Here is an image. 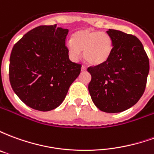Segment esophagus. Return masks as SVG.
Here are the masks:
<instances>
[{
    "instance_id": "esophagus-1",
    "label": "esophagus",
    "mask_w": 154,
    "mask_h": 154,
    "mask_svg": "<svg viewBox=\"0 0 154 154\" xmlns=\"http://www.w3.org/2000/svg\"><path fill=\"white\" fill-rule=\"evenodd\" d=\"M86 70H87V67L82 65V72H84V71H86Z\"/></svg>"
}]
</instances>
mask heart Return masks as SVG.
Instances as JSON below:
<instances>
[{
	"label": "heart",
	"instance_id": "b5f03b06",
	"mask_svg": "<svg viewBox=\"0 0 154 154\" xmlns=\"http://www.w3.org/2000/svg\"><path fill=\"white\" fill-rule=\"evenodd\" d=\"M69 56L77 61L83 51L84 58L91 65L105 63L113 52L114 42L110 35L91 29H84L75 32L72 39L66 43Z\"/></svg>",
	"mask_w": 154,
	"mask_h": 154
}]
</instances>
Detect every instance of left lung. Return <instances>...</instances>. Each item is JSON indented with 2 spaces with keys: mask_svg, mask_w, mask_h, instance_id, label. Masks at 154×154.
<instances>
[{
  "mask_svg": "<svg viewBox=\"0 0 154 154\" xmlns=\"http://www.w3.org/2000/svg\"><path fill=\"white\" fill-rule=\"evenodd\" d=\"M106 33L113 39V52L105 63L87 68L91 75L88 90L99 110L119 113L134 106L143 96L149 61L137 37L116 29Z\"/></svg>",
  "mask_w": 154,
  "mask_h": 154,
  "instance_id": "1",
  "label": "left lung"
}]
</instances>
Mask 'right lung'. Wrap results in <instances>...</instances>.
Segmentation results:
<instances>
[{
    "label": "right lung",
    "instance_id": "1",
    "mask_svg": "<svg viewBox=\"0 0 154 154\" xmlns=\"http://www.w3.org/2000/svg\"><path fill=\"white\" fill-rule=\"evenodd\" d=\"M67 29L41 25L14 45L10 57V82L28 106L48 111L59 106L81 72L69 59L65 40Z\"/></svg>",
    "mask_w": 154,
    "mask_h": 154
}]
</instances>
